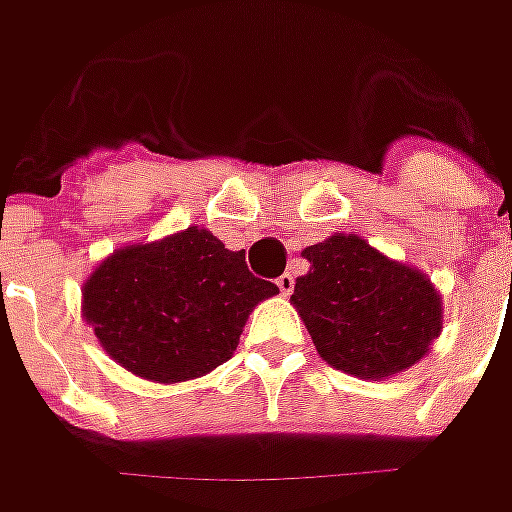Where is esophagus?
<instances>
[{"label":"esophagus","instance_id":"1","mask_svg":"<svg viewBox=\"0 0 512 512\" xmlns=\"http://www.w3.org/2000/svg\"><path fill=\"white\" fill-rule=\"evenodd\" d=\"M276 285L282 290V296H290L293 293V285H296V279H293V273H285V276H279L276 279Z\"/></svg>","mask_w":512,"mask_h":512}]
</instances>
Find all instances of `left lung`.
Segmentation results:
<instances>
[{
    "instance_id": "8db88e82",
    "label": "left lung",
    "mask_w": 512,
    "mask_h": 512,
    "mask_svg": "<svg viewBox=\"0 0 512 512\" xmlns=\"http://www.w3.org/2000/svg\"><path fill=\"white\" fill-rule=\"evenodd\" d=\"M310 270L290 302L319 356L356 379L396 376L430 353L442 333V293L356 233H333L302 250Z\"/></svg>"
}]
</instances>
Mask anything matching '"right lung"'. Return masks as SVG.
<instances>
[{
  "instance_id": "right-lung-1",
  "label": "right lung",
  "mask_w": 512,
  "mask_h": 512,
  "mask_svg": "<svg viewBox=\"0 0 512 512\" xmlns=\"http://www.w3.org/2000/svg\"><path fill=\"white\" fill-rule=\"evenodd\" d=\"M279 293L205 227L113 250L82 285V316L113 362L148 382L227 362L253 307Z\"/></svg>"
}]
</instances>
